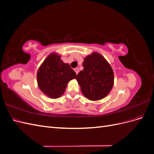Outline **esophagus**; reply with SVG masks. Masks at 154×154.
Listing matches in <instances>:
<instances>
[{
	"instance_id": "1",
	"label": "esophagus",
	"mask_w": 154,
	"mask_h": 154,
	"mask_svg": "<svg viewBox=\"0 0 154 154\" xmlns=\"http://www.w3.org/2000/svg\"><path fill=\"white\" fill-rule=\"evenodd\" d=\"M74 71H75L76 74H78V72H79V69L78 68H75V69H74Z\"/></svg>"
}]
</instances>
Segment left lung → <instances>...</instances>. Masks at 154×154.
I'll return each mask as SVG.
<instances>
[{"label": "left lung", "mask_w": 154, "mask_h": 154, "mask_svg": "<svg viewBox=\"0 0 154 154\" xmlns=\"http://www.w3.org/2000/svg\"><path fill=\"white\" fill-rule=\"evenodd\" d=\"M83 67L76 76L83 94L92 101L104 98L114 85V72L109 62L100 53H93L84 58Z\"/></svg>", "instance_id": "left-lung-1"}]
</instances>
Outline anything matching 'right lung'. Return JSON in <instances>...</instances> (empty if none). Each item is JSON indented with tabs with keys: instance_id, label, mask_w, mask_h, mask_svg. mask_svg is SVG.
<instances>
[{
	"instance_id": "1",
	"label": "right lung",
	"mask_w": 154,
	"mask_h": 154,
	"mask_svg": "<svg viewBox=\"0 0 154 154\" xmlns=\"http://www.w3.org/2000/svg\"><path fill=\"white\" fill-rule=\"evenodd\" d=\"M57 53L50 54L37 72V83L41 91L51 98H58L66 91L67 83L76 74Z\"/></svg>"
}]
</instances>
